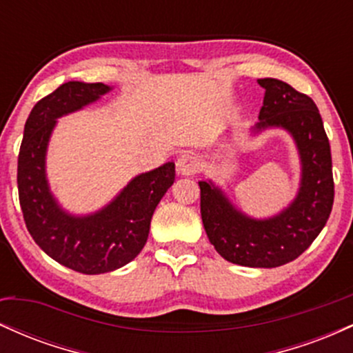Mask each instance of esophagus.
<instances>
[{
  "instance_id": "obj_1",
  "label": "esophagus",
  "mask_w": 353,
  "mask_h": 353,
  "mask_svg": "<svg viewBox=\"0 0 353 353\" xmlns=\"http://www.w3.org/2000/svg\"><path fill=\"white\" fill-rule=\"evenodd\" d=\"M176 168H177V172H179L181 176H192V174H196L197 171H199L201 161L196 154L184 152V154H181L179 159H177Z\"/></svg>"
}]
</instances>
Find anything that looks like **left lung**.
<instances>
[{
  "label": "left lung",
  "mask_w": 353,
  "mask_h": 353,
  "mask_svg": "<svg viewBox=\"0 0 353 353\" xmlns=\"http://www.w3.org/2000/svg\"><path fill=\"white\" fill-rule=\"evenodd\" d=\"M257 83L265 94L252 131L281 128L294 137L302 165L297 196L275 216L254 219L239 210L212 181H199L201 216L210 244L225 261L272 269L297 259L327 224L334 176L329 137L314 101L283 81L264 78Z\"/></svg>",
  "instance_id": "1"
}]
</instances>
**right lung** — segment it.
<instances>
[{"label": "right lung", "mask_w": 353, "mask_h": 353, "mask_svg": "<svg viewBox=\"0 0 353 353\" xmlns=\"http://www.w3.org/2000/svg\"><path fill=\"white\" fill-rule=\"evenodd\" d=\"M109 91L103 83L61 84L31 109L18 156L19 204L31 237L61 265L89 275L119 269L143 250L154 210L176 177L174 163L139 174L108 205L88 216H72L58 204L46 177V151L56 119Z\"/></svg>", "instance_id": "obj_1"}]
</instances>
